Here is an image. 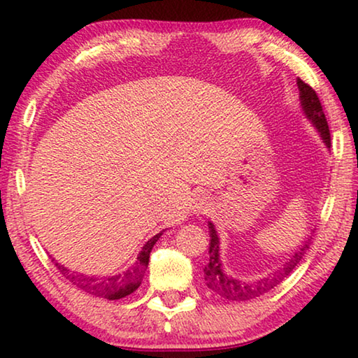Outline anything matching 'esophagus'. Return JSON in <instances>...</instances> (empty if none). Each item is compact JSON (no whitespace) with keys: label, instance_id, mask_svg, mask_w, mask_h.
Listing matches in <instances>:
<instances>
[{"label":"esophagus","instance_id":"obj_1","mask_svg":"<svg viewBox=\"0 0 358 358\" xmlns=\"http://www.w3.org/2000/svg\"><path fill=\"white\" fill-rule=\"evenodd\" d=\"M208 208H210V202H208L207 197H203V196L196 197V201H194V205H192L194 213L203 215V213H207Z\"/></svg>","mask_w":358,"mask_h":358}]
</instances>
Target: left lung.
<instances>
[{"label":"left lung","instance_id":"obj_1","mask_svg":"<svg viewBox=\"0 0 358 358\" xmlns=\"http://www.w3.org/2000/svg\"><path fill=\"white\" fill-rule=\"evenodd\" d=\"M296 85H299L300 90V99H301V106L303 110H305L306 117L310 118L314 126L319 129L320 136H322L324 142L330 147V129H329V123H327L325 113L322 110V104H320V99L317 93L314 92L313 87L305 83L299 78L296 80ZM210 260L208 265L203 268V280L207 282V286L210 290H213L215 294L220 296H224L227 300H235V301H245V300H251L256 299V296H260L268 292L273 287H276L278 284L282 282L286 278L292 273L295 270V266L301 262L303 256L308 250V241H305L299 251H296L292 257H290L286 264H284L280 270L275 271L273 275L262 278V280H256V281H238L234 280L232 276L227 275L226 271L222 270L221 260H220V240H217L216 230L213 227V224L210 222Z\"/></svg>","mask_w":358,"mask_h":358}]
</instances>
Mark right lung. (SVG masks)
Masks as SVG:
<instances>
[{"mask_svg": "<svg viewBox=\"0 0 358 358\" xmlns=\"http://www.w3.org/2000/svg\"><path fill=\"white\" fill-rule=\"evenodd\" d=\"M162 235L157 234L153 238H150L142 251L138 252L136 264L129 266L126 271H121L118 275L113 276H87L82 273H76V271H71L66 268V266L59 265L55 262L57 268L59 270L66 280L74 284L78 289L85 290V292L101 296V299H108V300H120L124 299V296L131 295L137 287L141 286L142 278L147 271L148 260H150V252L153 250V246L159 237Z\"/></svg>", "mask_w": 358, "mask_h": 358, "instance_id": "add662e5", "label": "right lung"}]
</instances>
